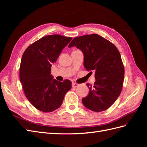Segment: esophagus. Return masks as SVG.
<instances>
[{
  "label": "esophagus",
  "mask_w": 147,
  "mask_h": 147,
  "mask_svg": "<svg viewBox=\"0 0 147 147\" xmlns=\"http://www.w3.org/2000/svg\"><path fill=\"white\" fill-rule=\"evenodd\" d=\"M78 85H79V84L77 83H73L72 84V86L73 88H77V87L78 86Z\"/></svg>",
  "instance_id": "esophagus-1"
}]
</instances>
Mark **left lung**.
<instances>
[{
  "label": "left lung",
  "instance_id": "obj_1",
  "mask_svg": "<svg viewBox=\"0 0 147 147\" xmlns=\"http://www.w3.org/2000/svg\"><path fill=\"white\" fill-rule=\"evenodd\" d=\"M75 46L84 55V67L94 71L96 82L82 99L88 109L100 112L108 109L121 92L124 68L121 55L113 44L96 34L74 38L69 47ZM92 73V72H90Z\"/></svg>",
  "mask_w": 147,
  "mask_h": 147
}]
</instances>
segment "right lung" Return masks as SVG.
<instances>
[{"mask_svg": "<svg viewBox=\"0 0 147 147\" xmlns=\"http://www.w3.org/2000/svg\"><path fill=\"white\" fill-rule=\"evenodd\" d=\"M72 38L58 34L47 35L30 45L22 56L20 79L24 92L30 104L42 112L58 109L72 88L69 80L58 82L50 74L51 64Z\"/></svg>", "mask_w": 147, "mask_h": 147, "instance_id": "right-lung-1", "label": "right lung"}]
</instances>
